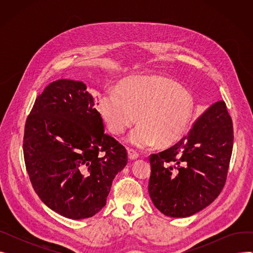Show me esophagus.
I'll use <instances>...</instances> for the list:
<instances>
[{
    "label": "esophagus",
    "mask_w": 253,
    "mask_h": 253,
    "mask_svg": "<svg viewBox=\"0 0 253 253\" xmlns=\"http://www.w3.org/2000/svg\"><path fill=\"white\" fill-rule=\"evenodd\" d=\"M128 158L130 159V160H136V159L139 158V154L135 150L129 149L128 150Z\"/></svg>",
    "instance_id": "esophagus-1"
}]
</instances>
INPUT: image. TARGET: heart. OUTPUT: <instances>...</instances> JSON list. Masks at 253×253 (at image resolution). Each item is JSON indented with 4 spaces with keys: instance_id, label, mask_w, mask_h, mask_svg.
Listing matches in <instances>:
<instances>
[{
    "instance_id": "heart-1",
    "label": "heart",
    "mask_w": 253,
    "mask_h": 253,
    "mask_svg": "<svg viewBox=\"0 0 253 253\" xmlns=\"http://www.w3.org/2000/svg\"><path fill=\"white\" fill-rule=\"evenodd\" d=\"M100 112L111 132L120 135L140 122L130 132L128 141L139 149L150 148L159 140L169 144L181 137L193 113L189 93L170 80L160 77H137L127 80L117 90L104 92Z\"/></svg>"
}]
</instances>
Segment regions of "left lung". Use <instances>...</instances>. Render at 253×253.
Instances as JSON below:
<instances>
[{"label":"left lung","mask_w":253,"mask_h":253,"mask_svg":"<svg viewBox=\"0 0 253 253\" xmlns=\"http://www.w3.org/2000/svg\"><path fill=\"white\" fill-rule=\"evenodd\" d=\"M234 132L227 105L212 104L189 134L150 157L149 194L170 217H188L215 200L227 179Z\"/></svg>","instance_id":"left-lung-1"}]
</instances>
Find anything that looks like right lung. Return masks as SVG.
<instances>
[{"label":"right lung","mask_w":253,"mask_h":253,"mask_svg":"<svg viewBox=\"0 0 253 253\" xmlns=\"http://www.w3.org/2000/svg\"><path fill=\"white\" fill-rule=\"evenodd\" d=\"M23 155L39 198L72 219L91 217L105 206L128 161L126 149L104 132L86 85L68 79L50 83L37 97L26 119Z\"/></svg>","instance_id":"add662e5"}]
</instances>
